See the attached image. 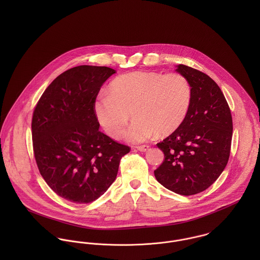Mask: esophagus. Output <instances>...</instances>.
Instances as JSON below:
<instances>
[{
    "label": "esophagus",
    "instance_id": "obj_1",
    "mask_svg": "<svg viewBox=\"0 0 260 260\" xmlns=\"http://www.w3.org/2000/svg\"><path fill=\"white\" fill-rule=\"evenodd\" d=\"M135 148L137 149L138 151H141V152H145L146 150H148L149 145H139V146H136Z\"/></svg>",
    "mask_w": 260,
    "mask_h": 260
}]
</instances>
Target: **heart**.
Masks as SVG:
<instances>
[{
	"mask_svg": "<svg viewBox=\"0 0 260 260\" xmlns=\"http://www.w3.org/2000/svg\"><path fill=\"white\" fill-rule=\"evenodd\" d=\"M191 100V84L184 75L136 71L117 77L110 92L101 91L94 112L105 132L115 139L124 133L132 113L136 119L125 137L140 143L158 132L169 135L176 131L185 120Z\"/></svg>",
	"mask_w": 260,
	"mask_h": 260,
	"instance_id": "b5f03b06",
	"label": "heart"
}]
</instances>
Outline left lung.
Listing matches in <instances>:
<instances>
[{
  "mask_svg": "<svg viewBox=\"0 0 260 260\" xmlns=\"http://www.w3.org/2000/svg\"><path fill=\"white\" fill-rule=\"evenodd\" d=\"M176 71L191 84V105L182 125L156 144L164 160L154 175L165 188L189 196L206 190L222 173L233 125L222 91L208 75L185 65Z\"/></svg>",
  "mask_w": 260,
  "mask_h": 260,
  "instance_id": "left-lung-1",
  "label": "left lung"
}]
</instances>
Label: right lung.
Returning <instances> with one entry per match:
<instances>
[{"label": "right lung", "mask_w": 260, "mask_h": 260, "mask_svg": "<svg viewBox=\"0 0 260 260\" xmlns=\"http://www.w3.org/2000/svg\"><path fill=\"white\" fill-rule=\"evenodd\" d=\"M116 71L82 65L59 75L33 112V151L39 171L60 197L78 204L98 199L116 179L130 147L99 131L94 102Z\"/></svg>", "instance_id": "1"}]
</instances>
